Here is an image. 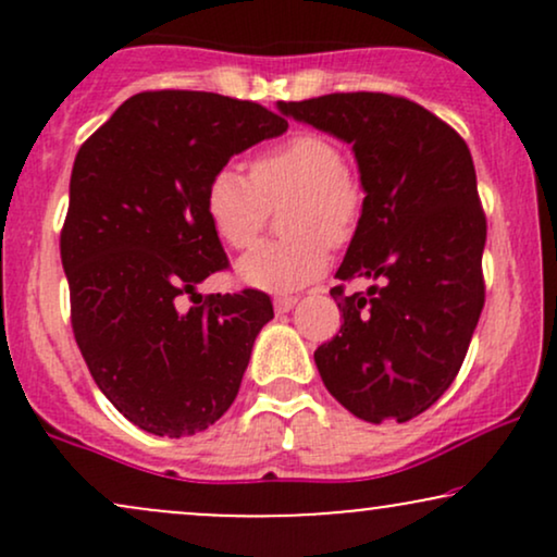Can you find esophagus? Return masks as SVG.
<instances>
[{"mask_svg":"<svg viewBox=\"0 0 557 557\" xmlns=\"http://www.w3.org/2000/svg\"><path fill=\"white\" fill-rule=\"evenodd\" d=\"M296 304H298L296 296H277L274 298V311H277V314H287Z\"/></svg>","mask_w":557,"mask_h":557,"instance_id":"esophagus-1","label":"esophagus"}]
</instances>
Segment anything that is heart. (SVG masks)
<instances>
[{
	"label": "heart",
	"mask_w": 557,
	"mask_h": 557,
	"mask_svg": "<svg viewBox=\"0 0 557 557\" xmlns=\"http://www.w3.org/2000/svg\"><path fill=\"white\" fill-rule=\"evenodd\" d=\"M287 198L285 233L290 240L259 243L235 264L238 283L267 293H290L327 270V243L354 235L361 214V188L350 177L341 146L330 138L296 136L261 154L251 177L222 168L207 185V216L227 246L246 248L261 233L270 207Z\"/></svg>",
	"instance_id": "obj_1"
}]
</instances>
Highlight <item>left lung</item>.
I'll use <instances>...</instances> for the list:
<instances>
[{"label":"left lung","mask_w":557,"mask_h":557,"mask_svg":"<svg viewBox=\"0 0 557 557\" xmlns=\"http://www.w3.org/2000/svg\"><path fill=\"white\" fill-rule=\"evenodd\" d=\"M298 123L354 146L359 225L332 287L343 327L319 345L324 387L372 424L419 417L456 380L484 306L487 220L466 140L430 110L389 94L277 101Z\"/></svg>","instance_id":"obj_1"}]
</instances>
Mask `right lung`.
I'll return each mask as SVG.
<instances>
[{"label": "right lung", "mask_w": 557, "mask_h": 557, "mask_svg": "<svg viewBox=\"0 0 557 557\" xmlns=\"http://www.w3.org/2000/svg\"><path fill=\"white\" fill-rule=\"evenodd\" d=\"M285 131L253 101L146 91L75 157L60 238L75 343L101 393L144 432H203L238 395L274 311L259 290L201 300L198 283L227 267L203 198L230 157Z\"/></svg>", "instance_id": "right-lung-1"}]
</instances>
